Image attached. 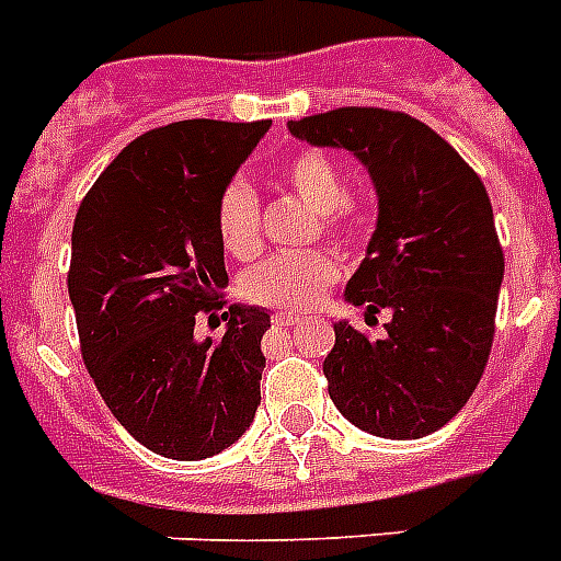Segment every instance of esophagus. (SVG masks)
<instances>
[{"instance_id": "esophagus-1", "label": "esophagus", "mask_w": 561, "mask_h": 561, "mask_svg": "<svg viewBox=\"0 0 561 561\" xmlns=\"http://www.w3.org/2000/svg\"><path fill=\"white\" fill-rule=\"evenodd\" d=\"M301 321V316H295V312H277L275 316V324L277 327H293Z\"/></svg>"}]
</instances>
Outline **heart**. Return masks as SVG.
Wrapping results in <instances>:
<instances>
[{"label":"heart","mask_w":561,"mask_h":561,"mask_svg":"<svg viewBox=\"0 0 561 561\" xmlns=\"http://www.w3.org/2000/svg\"><path fill=\"white\" fill-rule=\"evenodd\" d=\"M284 185L318 210V222L335 243L353 245L365 237L367 210L347 191L342 164L321 150H298L284 161ZM219 243L231 257H254L260 252V199L245 179L228 182L217 203ZM339 280V260L324 249L284 252L263 260L243 277L249 301L277 309H307Z\"/></svg>","instance_id":"heart-1"}]
</instances>
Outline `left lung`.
Instances as JSON below:
<instances>
[{
    "instance_id": "1",
    "label": "left lung",
    "mask_w": 561,
    "mask_h": 561,
    "mask_svg": "<svg viewBox=\"0 0 561 561\" xmlns=\"http://www.w3.org/2000/svg\"><path fill=\"white\" fill-rule=\"evenodd\" d=\"M316 147L351 150L374 179L379 219L344 298L365 321L388 309L382 339L333 324L324 358L335 408L356 428L416 440L458 414L481 382L504 280L486 187L423 121L342 106L293 121Z\"/></svg>"
}]
</instances>
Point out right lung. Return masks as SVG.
Instances as JSON below:
<instances>
[{"label":"right lung","mask_w":561,"mask_h":561,"mask_svg":"<svg viewBox=\"0 0 561 561\" xmlns=\"http://www.w3.org/2000/svg\"><path fill=\"white\" fill-rule=\"evenodd\" d=\"M268 121H176L127 145L71 228L69 298L80 353L115 420L141 446L203 460L237 443L260 405L272 321L228 307L222 339H196L228 284L217 203Z\"/></svg>","instance_id":"1"}]
</instances>
